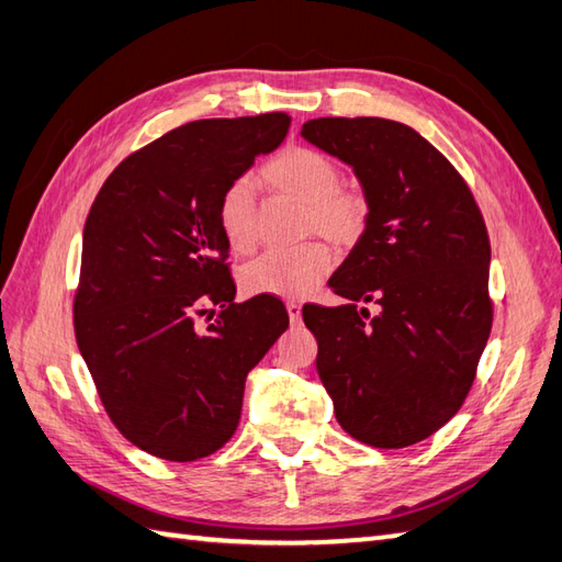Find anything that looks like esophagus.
Segmentation results:
<instances>
[{"instance_id": "34e87169", "label": "esophagus", "mask_w": 562, "mask_h": 562, "mask_svg": "<svg viewBox=\"0 0 562 562\" xmlns=\"http://www.w3.org/2000/svg\"><path fill=\"white\" fill-rule=\"evenodd\" d=\"M288 314H290V321L292 324H300L302 321V304L300 302H288Z\"/></svg>"}]
</instances>
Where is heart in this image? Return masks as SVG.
Segmentation results:
<instances>
[{"label":"heart","mask_w":562,"mask_h":562,"mask_svg":"<svg viewBox=\"0 0 562 562\" xmlns=\"http://www.w3.org/2000/svg\"><path fill=\"white\" fill-rule=\"evenodd\" d=\"M258 183L274 195L302 202L300 234L324 236L333 246L352 248L364 236L372 205L360 186L340 183V166L314 147L292 145L262 164ZM217 224L234 254H250L258 246V205L254 188L234 181L217 205ZM330 270V254L321 241L268 250L241 272V284L256 296L312 294Z\"/></svg>","instance_id":"b5f03b06"}]
</instances>
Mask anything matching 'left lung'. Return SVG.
Returning a JSON list of instances; mask_svg holds the SVG:
<instances>
[{"label": "left lung", "mask_w": 562, "mask_h": 562, "mask_svg": "<svg viewBox=\"0 0 562 562\" xmlns=\"http://www.w3.org/2000/svg\"><path fill=\"white\" fill-rule=\"evenodd\" d=\"M302 137L350 164L369 226L330 278L348 304L302 308L340 427L403 449L463 405L493 328L491 238L469 183L413 127L384 117H316ZM374 301L372 317L356 306Z\"/></svg>", "instance_id": "1"}]
</instances>
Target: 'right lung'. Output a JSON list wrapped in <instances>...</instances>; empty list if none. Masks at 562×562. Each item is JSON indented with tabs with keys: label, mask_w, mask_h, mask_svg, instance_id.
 <instances>
[{
	"label": "right lung",
	"mask_w": 562,
	"mask_h": 562,
	"mask_svg": "<svg viewBox=\"0 0 562 562\" xmlns=\"http://www.w3.org/2000/svg\"><path fill=\"white\" fill-rule=\"evenodd\" d=\"M290 123L262 113L176 127L117 164L89 210L77 345L111 423L151 457L186 463L222 449L246 374L290 326L278 296L234 302L217 224L224 190Z\"/></svg>",
	"instance_id": "add662e5"
}]
</instances>
